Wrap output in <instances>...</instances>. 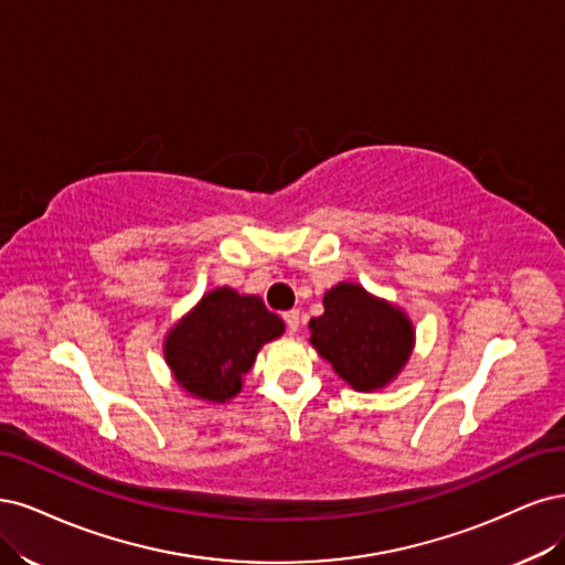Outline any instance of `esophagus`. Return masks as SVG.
Listing matches in <instances>:
<instances>
[{
  "mask_svg": "<svg viewBox=\"0 0 565 565\" xmlns=\"http://www.w3.org/2000/svg\"><path fill=\"white\" fill-rule=\"evenodd\" d=\"M284 321H286L288 333H296L300 329V312H298V309H288V312H284Z\"/></svg>",
  "mask_w": 565,
  "mask_h": 565,
  "instance_id": "obj_1",
  "label": "esophagus"
}]
</instances>
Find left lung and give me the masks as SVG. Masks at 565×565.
Wrapping results in <instances>:
<instances>
[{"label":"left lung","mask_w":565,"mask_h":565,"mask_svg":"<svg viewBox=\"0 0 565 565\" xmlns=\"http://www.w3.org/2000/svg\"><path fill=\"white\" fill-rule=\"evenodd\" d=\"M312 348L356 392H373L406 366L415 331L402 309L342 281L326 290L323 315L309 321Z\"/></svg>","instance_id":"1"}]
</instances>
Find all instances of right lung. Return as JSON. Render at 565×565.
Instances as JSON below:
<instances>
[{"instance_id":"add662e5","label":"right lung","mask_w":565,"mask_h":565,"mask_svg":"<svg viewBox=\"0 0 565 565\" xmlns=\"http://www.w3.org/2000/svg\"><path fill=\"white\" fill-rule=\"evenodd\" d=\"M284 333V321L258 296L223 286L206 294L163 340V356L185 392L225 404L242 392L265 342Z\"/></svg>"}]
</instances>
